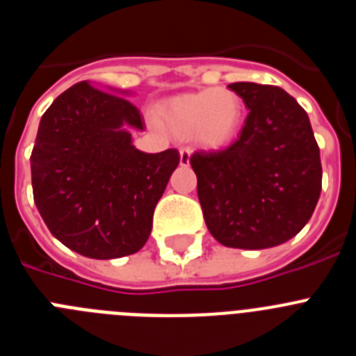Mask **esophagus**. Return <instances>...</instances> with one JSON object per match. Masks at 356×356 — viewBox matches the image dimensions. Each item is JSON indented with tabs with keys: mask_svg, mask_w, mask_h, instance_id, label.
I'll use <instances>...</instances> for the list:
<instances>
[{
	"mask_svg": "<svg viewBox=\"0 0 356 356\" xmlns=\"http://www.w3.org/2000/svg\"><path fill=\"white\" fill-rule=\"evenodd\" d=\"M191 153H193V149H191V147H181V149H180V163H181V165H188V162H191Z\"/></svg>",
	"mask_w": 356,
	"mask_h": 356,
	"instance_id": "obj_1",
	"label": "esophagus"
}]
</instances>
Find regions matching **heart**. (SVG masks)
<instances>
[{
	"mask_svg": "<svg viewBox=\"0 0 356 356\" xmlns=\"http://www.w3.org/2000/svg\"><path fill=\"white\" fill-rule=\"evenodd\" d=\"M160 119L176 137L205 147H222L237 137L244 103L229 89H203L171 97L160 108Z\"/></svg>",
	"mask_w": 356,
	"mask_h": 356,
	"instance_id": "b5f03b06",
	"label": "heart"
}]
</instances>
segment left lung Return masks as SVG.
Segmentation results:
<instances>
[{
    "instance_id": "1",
    "label": "left lung",
    "mask_w": 356,
    "mask_h": 356,
    "mask_svg": "<svg viewBox=\"0 0 356 356\" xmlns=\"http://www.w3.org/2000/svg\"><path fill=\"white\" fill-rule=\"evenodd\" d=\"M228 87L250 114L232 146L191 156L197 197L217 242L266 250L300 234L312 217L323 181L319 146L307 112L284 89L251 81Z\"/></svg>"
}]
</instances>
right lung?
<instances>
[{"mask_svg":"<svg viewBox=\"0 0 356 356\" xmlns=\"http://www.w3.org/2000/svg\"><path fill=\"white\" fill-rule=\"evenodd\" d=\"M127 94V92H122ZM144 130L127 97L80 81L51 103L31 151V187L46 226L69 250L108 260L137 253L180 153H143Z\"/></svg>","mask_w":356,"mask_h":356,"instance_id":"add662e5","label":"right lung"}]
</instances>
